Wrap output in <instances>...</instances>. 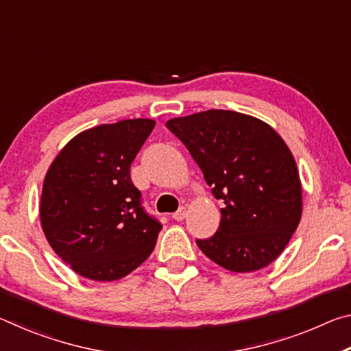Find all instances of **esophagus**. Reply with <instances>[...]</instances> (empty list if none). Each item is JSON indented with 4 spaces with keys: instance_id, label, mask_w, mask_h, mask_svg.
I'll return each instance as SVG.
<instances>
[{
    "instance_id": "esophagus-1",
    "label": "esophagus",
    "mask_w": 351,
    "mask_h": 351,
    "mask_svg": "<svg viewBox=\"0 0 351 351\" xmlns=\"http://www.w3.org/2000/svg\"><path fill=\"white\" fill-rule=\"evenodd\" d=\"M186 215H187V210H186V207H181L180 210H178V212H175V213H173V217H171V218H173L175 221H182V219L186 218Z\"/></svg>"
}]
</instances>
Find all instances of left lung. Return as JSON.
I'll use <instances>...</instances> for the list:
<instances>
[{"mask_svg":"<svg viewBox=\"0 0 351 351\" xmlns=\"http://www.w3.org/2000/svg\"><path fill=\"white\" fill-rule=\"evenodd\" d=\"M167 128L224 201L217 234L197 245L217 265L252 272L272 263L302 218V182L282 136L260 119L228 110L173 117Z\"/></svg>","mask_w":351,"mask_h":351,"instance_id":"left-lung-1","label":"left lung"}]
</instances>
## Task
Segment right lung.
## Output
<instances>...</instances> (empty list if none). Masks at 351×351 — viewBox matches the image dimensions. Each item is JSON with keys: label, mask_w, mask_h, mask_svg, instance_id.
<instances>
[{"label": "right lung", "mask_w": 351, "mask_h": 351, "mask_svg": "<svg viewBox=\"0 0 351 351\" xmlns=\"http://www.w3.org/2000/svg\"><path fill=\"white\" fill-rule=\"evenodd\" d=\"M153 119L102 123L74 136L46 171L40 223L49 246L96 282L128 276L150 257L162 229L141 207L130 165Z\"/></svg>", "instance_id": "1"}]
</instances>
